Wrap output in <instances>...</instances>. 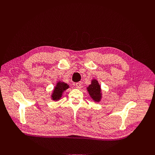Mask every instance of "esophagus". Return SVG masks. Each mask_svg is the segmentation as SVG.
Segmentation results:
<instances>
[{
	"label": "esophagus",
	"instance_id": "obj_1",
	"mask_svg": "<svg viewBox=\"0 0 155 155\" xmlns=\"http://www.w3.org/2000/svg\"><path fill=\"white\" fill-rule=\"evenodd\" d=\"M75 85H76V87H77V89H80V88L81 87V83H80V82H78V83H77L76 84H75Z\"/></svg>",
	"mask_w": 155,
	"mask_h": 155
}]
</instances>
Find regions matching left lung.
<instances>
[{
    "instance_id": "1",
    "label": "left lung",
    "mask_w": 155,
    "mask_h": 155,
    "mask_svg": "<svg viewBox=\"0 0 155 155\" xmlns=\"http://www.w3.org/2000/svg\"><path fill=\"white\" fill-rule=\"evenodd\" d=\"M87 91L91 98L95 102H101L102 98V93L98 81L96 79H93L91 83L87 87Z\"/></svg>"
}]
</instances>
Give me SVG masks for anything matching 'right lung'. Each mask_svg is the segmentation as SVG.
Returning a JSON list of instances; mask_svg holds the SVG:
<instances>
[{"label":"right lung","mask_w":155,"mask_h":155,"mask_svg":"<svg viewBox=\"0 0 155 155\" xmlns=\"http://www.w3.org/2000/svg\"><path fill=\"white\" fill-rule=\"evenodd\" d=\"M69 85L66 83L61 81H58L54 87L51 94V99L54 101H58L60 100L64 92L69 88Z\"/></svg>","instance_id":"right-lung-1"}]
</instances>
